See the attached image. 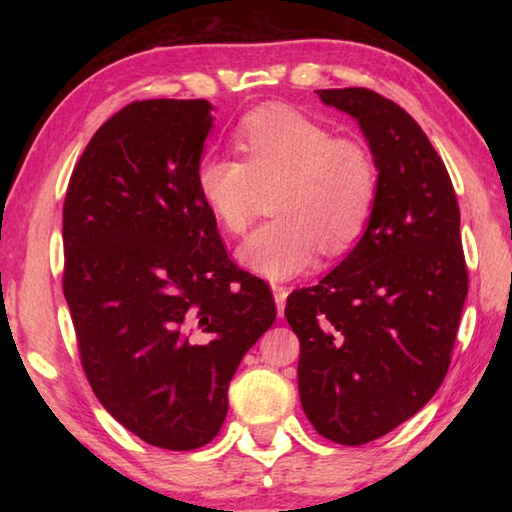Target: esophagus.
<instances>
[{"instance_id":"1","label":"esophagus","mask_w":512,"mask_h":512,"mask_svg":"<svg viewBox=\"0 0 512 512\" xmlns=\"http://www.w3.org/2000/svg\"><path fill=\"white\" fill-rule=\"evenodd\" d=\"M273 291V298H275V305H277V314H284V302H287V296H289V289L282 287V284H273L271 287Z\"/></svg>"}]
</instances>
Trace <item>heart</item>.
Returning a JSON list of instances; mask_svg holds the SVG:
<instances>
[{
    "mask_svg": "<svg viewBox=\"0 0 512 512\" xmlns=\"http://www.w3.org/2000/svg\"><path fill=\"white\" fill-rule=\"evenodd\" d=\"M241 162L207 153L196 164V189L216 223L241 235L253 221L259 192L271 194L273 221L237 250L248 271L266 280L298 277L327 250L343 253L361 237L375 210V158L354 137L300 112L262 108L241 121L235 135Z\"/></svg>",
    "mask_w": 512,
    "mask_h": 512,
    "instance_id": "1",
    "label": "heart"
}]
</instances>
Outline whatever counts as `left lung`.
Listing matches in <instances>:
<instances>
[{"label": "left lung", "instance_id": "obj_1", "mask_svg": "<svg viewBox=\"0 0 512 512\" xmlns=\"http://www.w3.org/2000/svg\"><path fill=\"white\" fill-rule=\"evenodd\" d=\"M357 119L379 171L377 203L350 255L293 291L298 391L309 422L366 445L413 418L447 375L467 296L461 212L440 155L409 112L366 88L318 90Z\"/></svg>", "mask_w": 512, "mask_h": 512}]
</instances>
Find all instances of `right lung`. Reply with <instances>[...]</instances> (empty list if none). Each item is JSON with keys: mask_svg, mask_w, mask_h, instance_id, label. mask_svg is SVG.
<instances>
[{"mask_svg": "<svg viewBox=\"0 0 512 512\" xmlns=\"http://www.w3.org/2000/svg\"><path fill=\"white\" fill-rule=\"evenodd\" d=\"M205 99L121 108L85 146L63 207V291L85 375L144 443H210L244 354L275 320L271 289L239 271L196 189Z\"/></svg>", "mask_w": 512, "mask_h": 512, "instance_id": "add662e5", "label": "right lung"}]
</instances>
